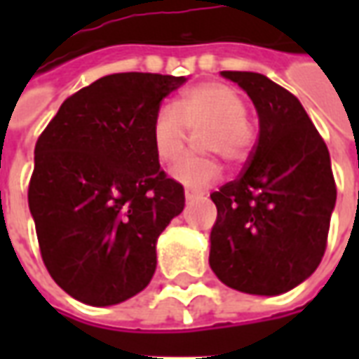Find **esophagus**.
<instances>
[{"label": "esophagus", "instance_id": "esophagus-1", "mask_svg": "<svg viewBox=\"0 0 359 359\" xmlns=\"http://www.w3.org/2000/svg\"><path fill=\"white\" fill-rule=\"evenodd\" d=\"M184 198H187V202H194V200H198V198H200V194H196V192H190V190H187V192H184Z\"/></svg>", "mask_w": 359, "mask_h": 359}]
</instances>
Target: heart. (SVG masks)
<instances>
[{
    "instance_id": "1",
    "label": "heart",
    "mask_w": 359,
    "mask_h": 359,
    "mask_svg": "<svg viewBox=\"0 0 359 359\" xmlns=\"http://www.w3.org/2000/svg\"><path fill=\"white\" fill-rule=\"evenodd\" d=\"M203 126L196 146L215 151L226 163H241L256 142V126L246 113L238 88L221 81L198 82L171 103L157 107L149 134L157 159L172 163L187 142V128ZM172 177L192 190H202L219 179V163L211 154H190L172 167Z\"/></svg>"
}]
</instances>
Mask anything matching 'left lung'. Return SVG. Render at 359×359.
Segmentation results:
<instances>
[{
  "label": "left lung",
  "mask_w": 359,
  "mask_h": 359,
  "mask_svg": "<svg viewBox=\"0 0 359 359\" xmlns=\"http://www.w3.org/2000/svg\"><path fill=\"white\" fill-rule=\"evenodd\" d=\"M221 74L254 102L259 136L241 177L211 194L210 265L234 290L277 296L323 259L337 202L331 157L296 95L259 73Z\"/></svg>",
  "instance_id": "left-lung-1"
}]
</instances>
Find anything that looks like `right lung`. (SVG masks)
Instances as JSON below:
<instances>
[{"label":"right lung","instance_id":"add662e5","mask_svg":"<svg viewBox=\"0 0 359 359\" xmlns=\"http://www.w3.org/2000/svg\"><path fill=\"white\" fill-rule=\"evenodd\" d=\"M184 76L107 74L69 95L34 148L28 208L43 265L67 294L113 306L156 273V242L184 210L159 167L151 118Z\"/></svg>","mask_w":359,"mask_h":359}]
</instances>
